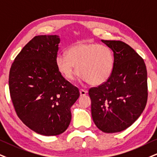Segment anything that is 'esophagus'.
Instances as JSON below:
<instances>
[{
  "label": "esophagus",
  "mask_w": 157,
  "mask_h": 157,
  "mask_svg": "<svg viewBox=\"0 0 157 157\" xmlns=\"http://www.w3.org/2000/svg\"><path fill=\"white\" fill-rule=\"evenodd\" d=\"M86 93H87V92H86V90H80V95L82 96V97L86 95Z\"/></svg>",
  "instance_id": "34e87169"
}]
</instances>
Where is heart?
<instances>
[{
    "instance_id": "1",
    "label": "heart",
    "mask_w": 157,
    "mask_h": 157,
    "mask_svg": "<svg viewBox=\"0 0 157 157\" xmlns=\"http://www.w3.org/2000/svg\"><path fill=\"white\" fill-rule=\"evenodd\" d=\"M55 64L58 71L67 80H74L78 72L84 82L98 86L111 77L115 58L109 46L78 42L70 46L66 55L56 56Z\"/></svg>"
}]
</instances>
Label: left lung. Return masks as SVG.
Here are the masks:
<instances>
[{"instance_id":"left-lung-1","label":"left lung","mask_w":157,"mask_h":157,"mask_svg":"<svg viewBox=\"0 0 157 157\" xmlns=\"http://www.w3.org/2000/svg\"><path fill=\"white\" fill-rule=\"evenodd\" d=\"M115 65L109 78L89 90L94 124L106 133L121 132L138 119L148 98L147 71L143 58L121 40H105Z\"/></svg>"}]
</instances>
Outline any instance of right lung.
Instances as JSON below:
<instances>
[{"label": "right lung", "instance_id": "add662e5", "mask_svg": "<svg viewBox=\"0 0 157 157\" xmlns=\"http://www.w3.org/2000/svg\"><path fill=\"white\" fill-rule=\"evenodd\" d=\"M59 42L57 35L35 36L15 58L9 73V91L17 116L30 129L46 136L66 130L71 108L80 95L56 67Z\"/></svg>", "mask_w": 157, "mask_h": 157}]
</instances>
